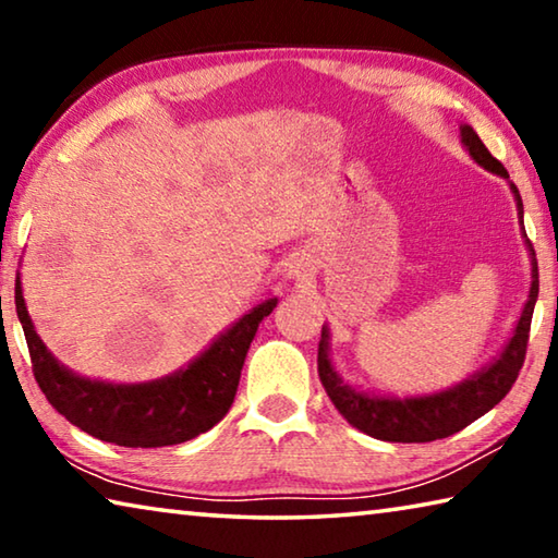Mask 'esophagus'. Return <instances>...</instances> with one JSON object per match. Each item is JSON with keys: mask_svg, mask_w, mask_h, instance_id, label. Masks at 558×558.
<instances>
[{"mask_svg": "<svg viewBox=\"0 0 558 558\" xmlns=\"http://www.w3.org/2000/svg\"><path fill=\"white\" fill-rule=\"evenodd\" d=\"M302 272H305V268H302V260L290 263V276L292 278H302Z\"/></svg>", "mask_w": 558, "mask_h": 558, "instance_id": "34e87169", "label": "esophagus"}]
</instances>
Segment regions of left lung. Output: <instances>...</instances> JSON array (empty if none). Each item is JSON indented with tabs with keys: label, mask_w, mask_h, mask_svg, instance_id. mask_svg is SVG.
<instances>
[{
	"label": "left lung",
	"mask_w": 558,
	"mask_h": 558,
	"mask_svg": "<svg viewBox=\"0 0 558 558\" xmlns=\"http://www.w3.org/2000/svg\"><path fill=\"white\" fill-rule=\"evenodd\" d=\"M460 137L480 167L509 179L505 165L489 155V149L483 145L475 130L462 125ZM509 189L514 194L519 223H522V235L526 239L522 196H519V189L514 184H509ZM526 248L529 256H532V288H529V300L522 315H519L514 335L509 337L502 354L493 364H487L483 372L472 374L470 379L452 386L448 391L413 396V399H393V396H372L352 389V386L339 379L332 362H329V332L327 327H323V339H319L317 347V374L335 409L344 415L349 426L366 433V436L389 442H430L452 436V433L470 426L472 421H477L480 415H485L489 409H495L512 389L519 369H522L534 302L539 298V268H536V253L529 239Z\"/></svg>",
	"instance_id": "8db88e82"
}]
</instances>
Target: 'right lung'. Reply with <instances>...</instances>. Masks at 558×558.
Returning a JSON list of instances; mask_svg holds the SVG:
<instances>
[{"label": "right lung", "mask_w": 558, "mask_h": 558, "mask_svg": "<svg viewBox=\"0 0 558 558\" xmlns=\"http://www.w3.org/2000/svg\"><path fill=\"white\" fill-rule=\"evenodd\" d=\"M14 302L29 344L34 379L65 421L116 446L162 448L202 436L229 413L245 354L278 298L243 315L186 369L147 384H108L69 372L36 335L19 280Z\"/></svg>", "instance_id": "obj_1"}]
</instances>
